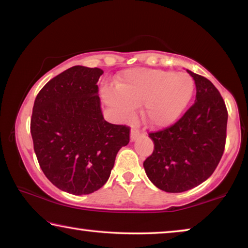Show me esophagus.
Here are the masks:
<instances>
[{"label":"esophagus","instance_id":"34e87169","mask_svg":"<svg viewBox=\"0 0 248 248\" xmlns=\"http://www.w3.org/2000/svg\"><path fill=\"white\" fill-rule=\"evenodd\" d=\"M140 134H141V130H139L136 127H132L131 132H130V139H131V141H134L138 137L140 136Z\"/></svg>","mask_w":248,"mask_h":248}]
</instances>
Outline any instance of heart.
Segmentation results:
<instances>
[{"instance_id": "heart-1", "label": "heart", "mask_w": 248, "mask_h": 248, "mask_svg": "<svg viewBox=\"0 0 248 248\" xmlns=\"http://www.w3.org/2000/svg\"><path fill=\"white\" fill-rule=\"evenodd\" d=\"M194 81L188 74L154 69L128 70L117 84V92L105 91L106 102L124 115L144 105L148 123L165 127L175 123L194 94Z\"/></svg>"}]
</instances>
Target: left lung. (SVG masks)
Segmentation results:
<instances>
[{
    "mask_svg": "<svg viewBox=\"0 0 248 248\" xmlns=\"http://www.w3.org/2000/svg\"><path fill=\"white\" fill-rule=\"evenodd\" d=\"M195 79L196 100L174 124L150 132L153 153L143 162L151 182L166 192L197 187L216 170L226 141L228 109L220 92L204 77Z\"/></svg>",
    "mask_w": 248,
    "mask_h": 248,
    "instance_id": "obj_1",
    "label": "left lung"
}]
</instances>
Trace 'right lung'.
<instances>
[{
  "mask_svg": "<svg viewBox=\"0 0 248 248\" xmlns=\"http://www.w3.org/2000/svg\"><path fill=\"white\" fill-rule=\"evenodd\" d=\"M102 69L75 65L50 79L35 99L31 132L37 159L50 182L89 195L110 176L130 128L104 119L97 82Z\"/></svg>",
  "mask_w": 248,
  "mask_h": 248,
  "instance_id": "right-lung-1",
  "label": "right lung"
}]
</instances>
